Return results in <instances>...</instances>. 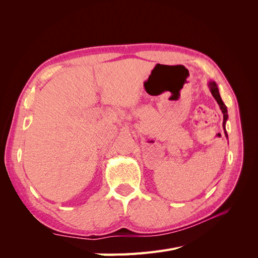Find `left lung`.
Wrapping results in <instances>:
<instances>
[{"mask_svg": "<svg viewBox=\"0 0 258 258\" xmlns=\"http://www.w3.org/2000/svg\"><path fill=\"white\" fill-rule=\"evenodd\" d=\"M209 87H210V90H211V93H212V96L214 97V99L217 101L218 105H220V108L222 110V113L224 115V120H223V127H224V131H225V136L226 138H228V135L227 132H226V128H225V124H226V121H227V118H228V114H227V107H226V105L224 104L223 100L220 96V92H218V88H217V85L215 82H209Z\"/></svg>", "mask_w": 258, "mask_h": 258, "instance_id": "left-lung-1", "label": "left lung"}]
</instances>
